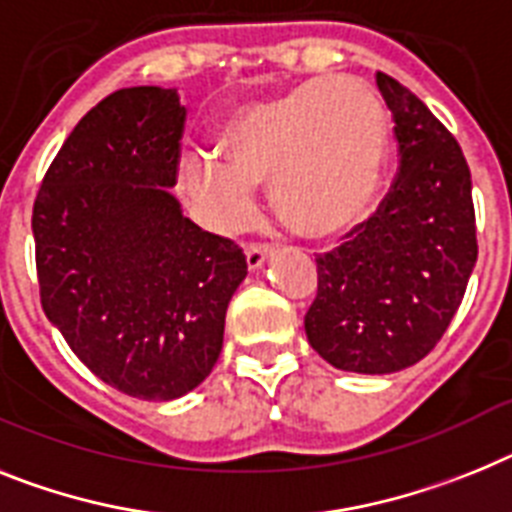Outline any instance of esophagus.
<instances>
[{
    "label": "esophagus",
    "mask_w": 512,
    "mask_h": 512,
    "mask_svg": "<svg viewBox=\"0 0 512 512\" xmlns=\"http://www.w3.org/2000/svg\"><path fill=\"white\" fill-rule=\"evenodd\" d=\"M270 255H273L270 244H250L247 247V265H250V270H260Z\"/></svg>",
    "instance_id": "34e87169"
}]
</instances>
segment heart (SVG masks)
Wrapping results in <instances>:
<instances>
[{"label": "heart", "instance_id": "1", "mask_svg": "<svg viewBox=\"0 0 512 512\" xmlns=\"http://www.w3.org/2000/svg\"><path fill=\"white\" fill-rule=\"evenodd\" d=\"M219 159H193L185 188L208 219L237 229L252 211V188L293 229L327 237L371 208L386 162L379 95L355 77L311 79L237 110L216 136Z\"/></svg>", "mask_w": 512, "mask_h": 512}]
</instances>
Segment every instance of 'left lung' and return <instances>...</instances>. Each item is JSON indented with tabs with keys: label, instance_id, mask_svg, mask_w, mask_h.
Here are the masks:
<instances>
[{
	"label": "left lung",
	"instance_id": "obj_1",
	"mask_svg": "<svg viewBox=\"0 0 512 512\" xmlns=\"http://www.w3.org/2000/svg\"><path fill=\"white\" fill-rule=\"evenodd\" d=\"M394 118L399 172L371 219L317 257L311 348L340 371L394 373L438 345L477 262L471 172L461 146L397 79L376 74Z\"/></svg>",
	"mask_w": 512,
	"mask_h": 512
}]
</instances>
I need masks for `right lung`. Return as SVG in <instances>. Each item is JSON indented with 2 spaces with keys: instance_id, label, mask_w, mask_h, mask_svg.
I'll use <instances>...</instances> for the list:
<instances>
[{
  "instance_id": "1",
  "label": "right lung",
  "mask_w": 512,
  "mask_h": 512,
  "mask_svg": "<svg viewBox=\"0 0 512 512\" xmlns=\"http://www.w3.org/2000/svg\"><path fill=\"white\" fill-rule=\"evenodd\" d=\"M185 108L177 90L126 87L74 126L33 206L48 322L128 397H185L216 366L226 306L247 275L231 239L170 193Z\"/></svg>"
}]
</instances>
